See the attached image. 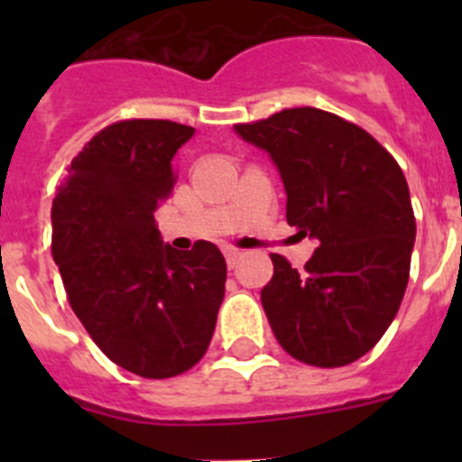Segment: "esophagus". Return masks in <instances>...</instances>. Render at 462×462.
I'll list each match as a JSON object with an SVG mask.
<instances>
[{"mask_svg": "<svg viewBox=\"0 0 462 462\" xmlns=\"http://www.w3.org/2000/svg\"><path fill=\"white\" fill-rule=\"evenodd\" d=\"M240 254H243V252H240V250H236V247H224V256H226V263H228V268H236V266H238V259H240Z\"/></svg>", "mask_w": 462, "mask_h": 462, "instance_id": "34e87169", "label": "esophagus"}]
</instances>
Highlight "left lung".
Returning a JSON list of instances; mask_svg holds the SVG:
<instances>
[{
  "mask_svg": "<svg viewBox=\"0 0 462 462\" xmlns=\"http://www.w3.org/2000/svg\"><path fill=\"white\" fill-rule=\"evenodd\" d=\"M234 129L280 171L287 222L319 243L303 271L271 256L261 305L277 342L308 365L354 363L389 328L410 280L416 222L405 175L361 126L310 106Z\"/></svg>",
  "mask_w": 462,
  "mask_h": 462,
  "instance_id": "8db88e82",
  "label": "left lung"
}]
</instances>
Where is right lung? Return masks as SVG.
Wrapping results in <instances>:
<instances>
[{
    "label": "right lung",
    "instance_id": "right-lung-1",
    "mask_svg": "<svg viewBox=\"0 0 462 462\" xmlns=\"http://www.w3.org/2000/svg\"><path fill=\"white\" fill-rule=\"evenodd\" d=\"M191 136L169 120L106 126L52 201V259L73 312L110 361L148 379L201 361L224 300L222 252L208 240L173 250L154 224Z\"/></svg>",
    "mask_w": 462,
    "mask_h": 462
}]
</instances>
